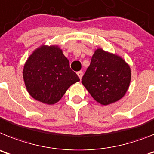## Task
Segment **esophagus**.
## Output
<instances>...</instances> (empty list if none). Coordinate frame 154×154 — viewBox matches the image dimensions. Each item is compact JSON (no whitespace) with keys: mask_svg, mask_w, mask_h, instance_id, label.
Returning a JSON list of instances; mask_svg holds the SVG:
<instances>
[{"mask_svg":"<svg viewBox=\"0 0 154 154\" xmlns=\"http://www.w3.org/2000/svg\"><path fill=\"white\" fill-rule=\"evenodd\" d=\"M77 76L79 77V78L81 79V78H82V76H83V71H81H81H78L77 73Z\"/></svg>","mask_w":154,"mask_h":154,"instance_id":"1","label":"esophagus"}]
</instances>
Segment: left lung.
Wrapping results in <instances>:
<instances>
[{
	"label": "left lung",
	"mask_w": 154,
	"mask_h": 154,
	"mask_svg": "<svg viewBox=\"0 0 154 154\" xmlns=\"http://www.w3.org/2000/svg\"><path fill=\"white\" fill-rule=\"evenodd\" d=\"M81 81L96 101L109 105L126 93L131 81L130 67L117 55L97 49Z\"/></svg>",
	"instance_id": "1"
}]
</instances>
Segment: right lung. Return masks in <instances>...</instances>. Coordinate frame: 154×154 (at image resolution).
Listing matches in <instances>:
<instances>
[{"instance_id":"right-lung-1","label":"right lung","mask_w":154,"mask_h":154,"mask_svg":"<svg viewBox=\"0 0 154 154\" xmlns=\"http://www.w3.org/2000/svg\"><path fill=\"white\" fill-rule=\"evenodd\" d=\"M23 78L33 98L48 105L61 99L70 85L80 81L58 46L42 45L25 63Z\"/></svg>"}]
</instances>
